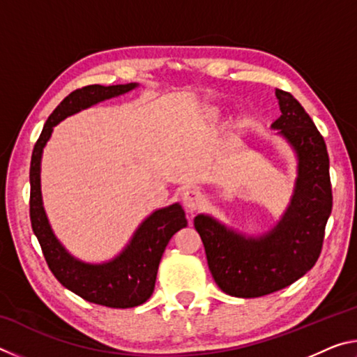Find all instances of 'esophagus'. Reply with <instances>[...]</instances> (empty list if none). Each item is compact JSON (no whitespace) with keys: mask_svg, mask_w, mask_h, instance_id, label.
<instances>
[{"mask_svg":"<svg viewBox=\"0 0 357 357\" xmlns=\"http://www.w3.org/2000/svg\"><path fill=\"white\" fill-rule=\"evenodd\" d=\"M183 203H184L185 209L189 211L190 214H193L197 209H200V206H202V203H203L202 193L198 190H185L183 193Z\"/></svg>","mask_w":357,"mask_h":357,"instance_id":"obj_1","label":"esophagus"}]
</instances>
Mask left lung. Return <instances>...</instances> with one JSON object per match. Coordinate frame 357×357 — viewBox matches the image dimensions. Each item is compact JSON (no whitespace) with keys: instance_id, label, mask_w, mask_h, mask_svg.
Segmentation results:
<instances>
[{"instance_id":"obj_1","label":"left lung","mask_w":357,"mask_h":357,"mask_svg":"<svg viewBox=\"0 0 357 357\" xmlns=\"http://www.w3.org/2000/svg\"><path fill=\"white\" fill-rule=\"evenodd\" d=\"M282 114L274 129L293 144L299 178L279 225L259 239H245L208 215H197L208 266L223 293L259 298L287 288L315 266L332 211L329 155L323 135L291 94L275 88Z\"/></svg>"}]
</instances>
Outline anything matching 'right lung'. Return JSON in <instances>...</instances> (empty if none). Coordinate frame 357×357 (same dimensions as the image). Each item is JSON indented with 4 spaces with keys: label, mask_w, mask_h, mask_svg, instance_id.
<instances>
[{
    "label": "right lung",
    "mask_w": 357,
    "mask_h": 357,
    "mask_svg": "<svg viewBox=\"0 0 357 357\" xmlns=\"http://www.w3.org/2000/svg\"><path fill=\"white\" fill-rule=\"evenodd\" d=\"M135 83L102 86L88 84L72 91L48 116L34 144L29 167V219L48 268L63 287L93 304L112 309H130L146 302L154 291L157 269L168 241L181 228L187 227L183 208L173 204L155 211L137 229L134 239L121 255L107 264H84L72 258L58 243L42 208L40 198V155L52 135L53 126L69 114L83 110L104 99L114 98L135 88Z\"/></svg>",
    "instance_id": "1"
}]
</instances>
